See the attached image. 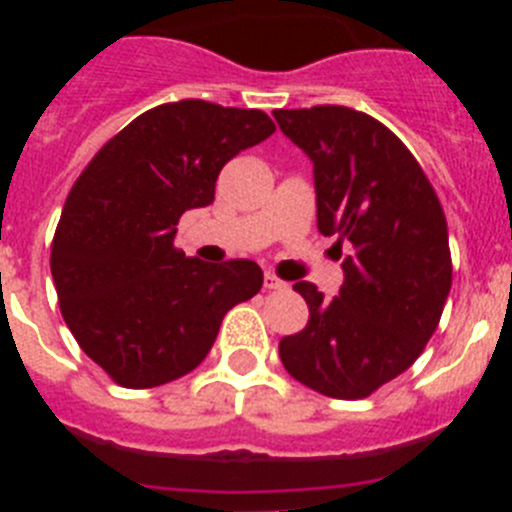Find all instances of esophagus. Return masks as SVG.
<instances>
[{"label": "esophagus", "mask_w": 512, "mask_h": 512, "mask_svg": "<svg viewBox=\"0 0 512 512\" xmlns=\"http://www.w3.org/2000/svg\"><path fill=\"white\" fill-rule=\"evenodd\" d=\"M287 284L282 282V279L277 277V274H271V271H266L264 274V289H284Z\"/></svg>", "instance_id": "esophagus-1"}]
</instances>
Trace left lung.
Listing matches in <instances>:
<instances>
[{
    "label": "left lung",
    "instance_id": "obj_1",
    "mask_svg": "<svg viewBox=\"0 0 512 512\" xmlns=\"http://www.w3.org/2000/svg\"><path fill=\"white\" fill-rule=\"evenodd\" d=\"M274 117L312 161L318 230L336 235L338 259L351 248L338 297L295 284L310 318L279 356L310 390L361 400L413 366L438 328L451 289L446 215L413 153L374 117L341 104Z\"/></svg>",
    "mask_w": 512,
    "mask_h": 512
}]
</instances>
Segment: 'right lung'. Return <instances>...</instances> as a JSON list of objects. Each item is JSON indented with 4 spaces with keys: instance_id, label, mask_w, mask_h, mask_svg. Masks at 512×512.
Returning a JSON list of instances; mask_svg holds the SVG:
<instances>
[{
    "instance_id": "1",
    "label": "right lung",
    "mask_w": 512,
    "mask_h": 512,
    "mask_svg": "<svg viewBox=\"0 0 512 512\" xmlns=\"http://www.w3.org/2000/svg\"><path fill=\"white\" fill-rule=\"evenodd\" d=\"M261 110L205 99L158 104L107 140L71 187L51 246L61 315L81 351L130 390L205 361L225 312L264 271L174 248L179 217L215 200L217 174L274 133Z\"/></svg>"
}]
</instances>
